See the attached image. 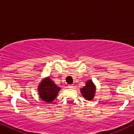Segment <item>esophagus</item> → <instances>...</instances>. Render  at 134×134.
I'll return each instance as SVG.
<instances>
[{"mask_svg": "<svg viewBox=\"0 0 134 134\" xmlns=\"http://www.w3.org/2000/svg\"><path fill=\"white\" fill-rule=\"evenodd\" d=\"M68 88H73V85H72V84H69V85H68Z\"/></svg>", "mask_w": 134, "mask_h": 134, "instance_id": "obj_1", "label": "esophagus"}]
</instances>
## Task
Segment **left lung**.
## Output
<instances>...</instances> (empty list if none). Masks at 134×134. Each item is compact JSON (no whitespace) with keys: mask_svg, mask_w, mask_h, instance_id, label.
Instances as JSON below:
<instances>
[{"mask_svg":"<svg viewBox=\"0 0 134 134\" xmlns=\"http://www.w3.org/2000/svg\"><path fill=\"white\" fill-rule=\"evenodd\" d=\"M96 86L93 84L91 80H88L86 83V86L80 89L82 95L86 100H92L93 99L96 93Z\"/></svg>","mask_w":134,"mask_h":134,"instance_id":"left-lung-1","label":"left lung"}]
</instances>
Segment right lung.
Listing matches in <instances>:
<instances>
[{"label":"right lung","instance_id":"right-lung-1","mask_svg":"<svg viewBox=\"0 0 134 134\" xmlns=\"http://www.w3.org/2000/svg\"><path fill=\"white\" fill-rule=\"evenodd\" d=\"M60 90V87L55 85L50 77L44 79L38 86L40 97L48 103H51L55 99Z\"/></svg>","mask_w":134,"mask_h":134}]
</instances>
